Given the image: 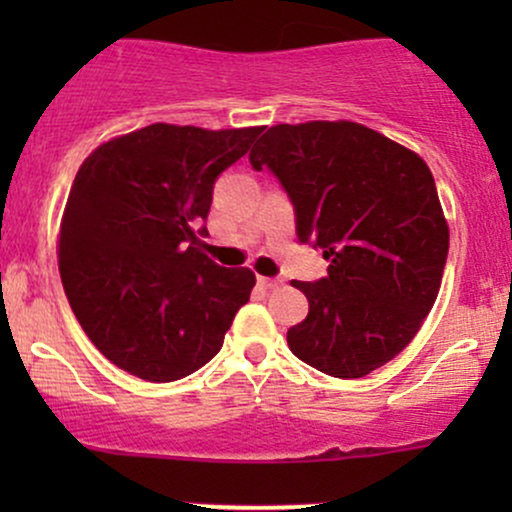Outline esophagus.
<instances>
[{"label": "esophagus", "mask_w": 512, "mask_h": 512, "mask_svg": "<svg viewBox=\"0 0 512 512\" xmlns=\"http://www.w3.org/2000/svg\"><path fill=\"white\" fill-rule=\"evenodd\" d=\"M257 284L262 286V289H279V286H284V279H279V276H257Z\"/></svg>", "instance_id": "esophagus-1"}]
</instances>
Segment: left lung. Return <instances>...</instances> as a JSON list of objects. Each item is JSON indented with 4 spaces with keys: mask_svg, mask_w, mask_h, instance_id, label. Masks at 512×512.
Returning <instances> with one entry per match:
<instances>
[{
    "mask_svg": "<svg viewBox=\"0 0 512 512\" xmlns=\"http://www.w3.org/2000/svg\"><path fill=\"white\" fill-rule=\"evenodd\" d=\"M296 214V236L330 267L291 281L310 310L286 339L334 378H363L419 332L436 303L450 233L436 180L414 151L356 122L276 125L252 146Z\"/></svg>",
    "mask_w": 512,
    "mask_h": 512,
    "instance_id": "1",
    "label": "left lung"
}]
</instances>
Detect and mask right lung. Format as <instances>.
<instances>
[{"instance_id": "obj_1", "label": "right lung", "mask_w": 512, "mask_h": 512, "mask_svg": "<svg viewBox=\"0 0 512 512\" xmlns=\"http://www.w3.org/2000/svg\"><path fill=\"white\" fill-rule=\"evenodd\" d=\"M262 127L149 125L98 146L76 173L60 274L76 320L117 368L173 383L209 363L255 274L204 255L214 185Z\"/></svg>"}]
</instances>
